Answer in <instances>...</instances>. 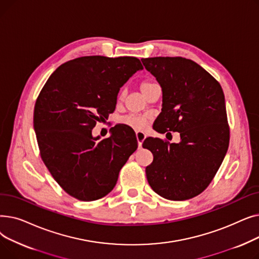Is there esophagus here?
Returning a JSON list of instances; mask_svg holds the SVG:
<instances>
[{
  "label": "esophagus",
  "instance_id": "1",
  "mask_svg": "<svg viewBox=\"0 0 259 259\" xmlns=\"http://www.w3.org/2000/svg\"><path fill=\"white\" fill-rule=\"evenodd\" d=\"M137 140H138V144H139V148H142V145H143V142L145 141L146 139V134L143 132V131H137Z\"/></svg>",
  "mask_w": 259,
  "mask_h": 259
}]
</instances>
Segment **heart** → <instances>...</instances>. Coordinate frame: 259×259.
<instances>
[{"mask_svg": "<svg viewBox=\"0 0 259 259\" xmlns=\"http://www.w3.org/2000/svg\"><path fill=\"white\" fill-rule=\"evenodd\" d=\"M153 85H154V83H152V81L145 80V81H143V83H141L140 89H141L142 93L144 94L149 88H150ZM122 97H124V92L121 91L118 95V99H122ZM120 121L122 122V124H125V125L135 129V130H142L148 125V122L150 121V115H148V114H146V115L129 114V115L121 117Z\"/></svg>", "mask_w": 259, "mask_h": 259, "instance_id": "obj_1", "label": "heart"}]
</instances>
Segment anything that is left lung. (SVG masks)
<instances>
[{"instance_id":"1","label":"left lung","mask_w":259,"mask_h":259,"mask_svg":"<svg viewBox=\"0 0 259 259\" xmlns=\"http://www.w3.org/2000/svg\"><path fill=\"white\" fill-rule=\"evenodd\" d=\"M142 62L162 90L155 130L181 135L179 144L145 140L143 147L153 154L146 168L148 183L155 193L170 200L195 197L212 182L228 151L230 129L222 86L202 67L185 58L157 57Z\"/></svg>"}]
</instances>
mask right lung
<instances>
[{
  "label": "right lung",
  "mask_w": 259,
  "mask_h": 259,
  "mask_svg": "<svg viewBox=\"0 0 259 259\" xmlns=\"http://www.w3.org/2000/svg\"><path fill=\"white\" fill-rule=\"evenodd\" d=\"M142 69L133 57H81L61 65L40 90L33 112L40 157L72 197L91 201L111 192L137 150L133 133L114 129L99 141L92 129L114 111L119 88Z\"/></svg>",
  "instance_id": "add662e5"
}]
</instances>
